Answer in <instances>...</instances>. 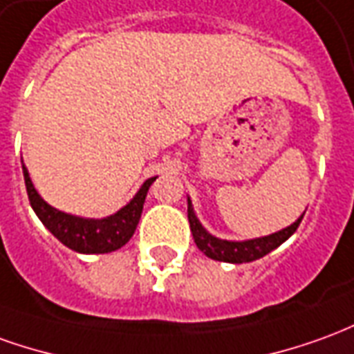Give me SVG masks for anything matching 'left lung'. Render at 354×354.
I'll use <instances>...</instances> for the list:
<instances>
[{
	"label": "left lung",
	"instance_id": "1",
	"mask_svg": "<svg viewBox=\"0 0 354 354\" xmlns=\"http://www.w3.org/2000/svg\"><path fill=\"white\" fill-rule=\"evenodd\" d=\"M303 216H305V212L291 226L280 230L276 234H270V236L254 237V239H247V241H228V239H220V237L211 236L207 230L203 228L201 222L195 216L192 201L187 197V220H189V228H192V234H194L195 245L199 247L209 259L222 261V263H251V261H257V259H261L264 254H268L276 247H280L288 237L295 234V230L299 228Z\"/></svg>",
	"mask_w": 354,
	"mask_h": 354
}]
</instances>
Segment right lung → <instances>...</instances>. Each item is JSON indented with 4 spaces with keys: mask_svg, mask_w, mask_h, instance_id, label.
Returning <instances> with one entry per match:
<instances>
[{
    "mask_svg": "<svg viewBox=\"0 0 354 354\" xmlns=\"http://www.w3.org/2000/svg\"><path fill=\"white\" fill-rule=\"evenodd\" d=\"M22 174H24L26 194L30 199L32 209L38 214L41 224L63 245L73 249L76 253L86 254L111 253L130 241V237L134 236L138 222L142 218L143 203H145V195L149 192V185L157 180V176L145 180L140 192L134 195V199L115 214L105 216V218H82V216H74L68 212L57 211L55 207L44 201L32 184L30 174L24 165H22Z\"/></svg>",
    "mask_w": 354,
    "mask_h": 354,
    "instance_id": "1",
    "label": "right lung"
}]
</instances>
